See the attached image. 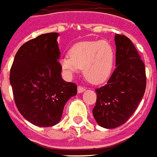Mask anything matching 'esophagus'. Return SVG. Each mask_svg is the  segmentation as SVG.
<instances>
[{
    "mask_svg": "<svg viewBox=\"0 0 157 157\" xmlns=\"http://www.w3.org/2000/svg\"><path fill=\"white\" fill-rule=\"evenodd\" d=\"M85 90H86V88L82 87L81 86H79L78 87H77V91H78V93H82Z\"/></svg>",
    "mask_w": 157,
    "mask_h": 157,
    "instance_id": "1",
    "label": "esophagus"
}]
</instances>
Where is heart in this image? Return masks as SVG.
<instances>
[{
	"instance_id": "heart-1",
	"label": "heart",
	"mask_w": 157,
	"mask_h": 157,
	"mask_svg": "<svg viewBox=\"0 0 157 157\" xmlns=\"http://www.w3.org/2000/svg\"><path fill=\"white\" fill-rule=\"evenodd\" d=\"M60 64L67 75H72L83 69L88 82L101 84L107 81L114 66V50L105 40L82 41L71 48L69 56H64Z\"/></svg>"
}]
</instances>
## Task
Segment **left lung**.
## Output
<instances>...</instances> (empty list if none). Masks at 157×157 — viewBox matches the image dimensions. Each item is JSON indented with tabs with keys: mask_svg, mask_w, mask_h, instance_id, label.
Returning a JSON list of instances; mask_svg holds the SVG:
<instances>
[{
	"mask_svg": "<svg viewBox=\"0 0 157 157\" xmlns=\"http://www.w3.org/2000/svg\"><path fill=\"white\" fill-rule=\"evenodd\" d=\"M116 69L106 85L96 89L92 110L97 124L106 129L121 126L136 110L146 90L144 62L132 40L116 34Z\"/></svg>",
	"mask_w": 157,
	"mask_h": 157,
	"instance_id": "8db88e82",
	"label": "left lung"
}]
</instances>
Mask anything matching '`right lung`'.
<instances>
[{"label": "right lung", "instance_id": "1", "mask_svg": "<svg viewBox=\"0 0 157 157\" xmlns=\"http://www.w3.org/2000/svg\"><path fill=\"white\" fill-rule=\"evenodd\" d=\"M56 32L46 33L20 47L10 68V83L23 117L41 127L55 126L67 101L77 94L75 83L61 77Z\"/></svg>", "mask_w": 157, "mask_h": 157}]
</instances>
